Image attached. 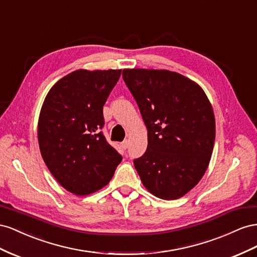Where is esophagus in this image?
<instances>
[{"label": "esophagus", "instance_id": "1", "mask_svg": "<svg viewBox=\"0 0 257 257\" xmlns=\"http://www.w3.org/2000/svg\"><path fill=\"white\" fill-rule=\"evenodd\" d=\"M120 145H121V148H122L123 150H126V149L128 148V145H129V141H128V140H124V141L121 142Z\"/></svg>", "mask_w": 257, "mask_h": 257}]
</instances>
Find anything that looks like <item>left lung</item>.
<instances>
[{"mask_svg": "<svg viewBox=\"0 0 257 257\" xmlns=\"http://www.w3.org/2000/svg\"><path fill=\"white\" fill-rule=\"evenodd\" d=\"M122 78L148 128V149L134 164L145 188L173 200L207 171L215 140L213 108L202 88L168 70L124 69Z\"/></svg>", "mask_w": 257, "mask_h": 257, "instance_id": "left-lung-1", "label": "left lung"}]
</instances>
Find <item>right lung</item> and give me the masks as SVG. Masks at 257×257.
<instances>
[{"label":"right lung","instance_id":"right-lung-1","mask_svg":"<svg viewBox=\"0 0 257 257\" xmlns=\"http://www.w3.org/2000/svg\"><path fill=\"white\" fill-rule=\"evenodd\" d=\"M121 70H76L50 88L38 138L50 173L68 192L92 194L111 181L121 156L102 134L103 105Z\"/></svg>","mask_w":257,"mask_h":257}]
</instances>
